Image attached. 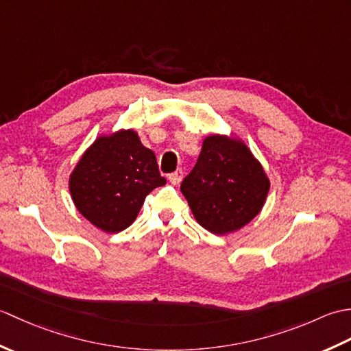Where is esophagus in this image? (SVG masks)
<instances>
[{"instance_id": "obj_1", "label": "esophagus", "mask_w": 351, "mask_h": 351, "mask_svg": "<svg viewBox=\"0 0 351 351\" xmlns=\"http://www.w3.org/2000/svg\"><path fill=\"white\" fill-rule=\"evenodd\" d=\"M169 181L173 184V185H178L181 181H182V170H176L175 173L169 175Z\"/></svg>"}]
</instances>
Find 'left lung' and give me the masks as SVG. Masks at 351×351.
Here are the masks:
<instances>
[{
  "label": "left lung",
  "mask_w": 351,
  "mask_h": 351,
  "mask_svg": "<svg viewBox=\"0 0 351 351\" xmlns=\"http://www.w3.org/2000/svg\"><path fill=\"white\" fill-rule=\"evenodd\" d=\"M270 180L241 138L210 134L181 184L196 221L215 235L237 232L263 210Z\"/></svg>",
  "instance_id": "left-lung-1"
}]
</instances>
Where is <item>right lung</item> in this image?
I'll return each instance as SVG.
<instances>
[{"label": "right lung", "instance_id": "add662e5", "mask_svg": "<svg viewBox=\"0 0 351 351\" xmlns=\"http://www.w3.org/2000/svg\"><path fill=\"white\" fill-rule=\"evenodd\" d=\"M164 184L154 151L131 128L96 137L69 175L73 205L107 234L131 226L146 196Z\"/></svg>", "mask_w": 351, "mask_h": 351}]
</instances>
